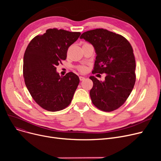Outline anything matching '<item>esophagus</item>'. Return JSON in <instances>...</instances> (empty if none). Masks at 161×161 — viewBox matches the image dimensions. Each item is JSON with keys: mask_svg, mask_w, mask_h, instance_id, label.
<instances>
[{"mask_svg": "<svg viewBox=\"0 0 161 161\" xmlns=\"http://www.w3.org/2000/svg\"><path fill=\"white\" fill-rule=\"evenodd\" d=\"M79 78H80V80L81 81L84 80H85V78H86V77H84V76H81V75H80Z\"/></svg>", "mask_w": 161, "mask_h": 161, "instance_id": "obj_1", "label": "esophagus"}]
</instances>
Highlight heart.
Returning a JSON list of instances; mask_svg holds the SVG:
<instances>
[{
    "instance_id": "heart-1",
    "label": "heart",
    "mask_w": 161,
    "mask_h": 161,
    "mask_svg": "<svg viewBox=\"0 0 161 161\" xmlns=\"http://www.w3.org/2000/svg\"><path fill=\"white\" fill-rule=\"evenodd\" d=\"M78 69L81 71V72H85L86 70V68L85 66H80L78 67Z\"/></svg>"
}]
</instances>
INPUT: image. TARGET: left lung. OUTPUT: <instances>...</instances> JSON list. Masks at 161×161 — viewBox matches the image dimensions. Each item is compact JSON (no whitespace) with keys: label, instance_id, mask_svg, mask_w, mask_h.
Listing matches in <instances>:
<instances>
[{"label":"left lung","instance_id":"left-lung-1","mask_svg":"<svg viewBox=\"0 0 161 161\" xmlns=\"http://www.w3.org/2000/svg\"><path fill=\"white\" fill-rule=\"evenodd\" d=\"M80 38L95 48L97 57L92 73L106 74L104 81L89 77L93 82L90 91L92 103L103 111H114L125 103L136 81L132 47L123 36L103 29L83 32Z\"/></svg>","mask_w":161,"mask_h":161}]
</instances>
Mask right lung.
Returning <instances> with one entry per match:
<instances>
[{
	"label": "right lung",
	"mask_w": 161,
	"mask_h": 161,
	"mask_svg": "<svg viewBox=\"0 0 161 161\" xmlns=\"http://www.w3.org/2000/svg\"><path fill=\"white\" fill-rule=\"evenodd\" d=\"M79 32L49 29L34 38L23 57V77L35 102L49 112L60 111L69 106L80 83L70 72L60 76L56 66L65 60L69 47L78 39Z\"/></svg>",
	"instance_id": "obj_1"
}]
</instances>
